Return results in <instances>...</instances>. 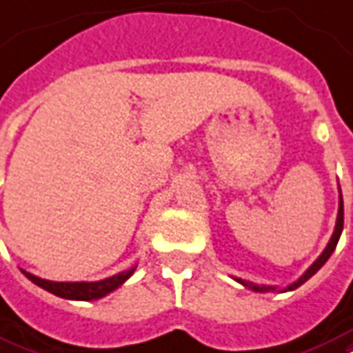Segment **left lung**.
Returning <instances> with one entry per match:
<instances>
[{
	"label": "left lung",
	"mask_w": 353,
	"mask_h": 353,
	"mask_svg": "<svg viewBox=\"0 0 353 353\" xmlns=\"http://www.w3.org/2000/svg\"><path fill=\"white\" fill-rule=\"evenodd\" d=\"M343 224H344V205H343V194H341V187H339V211H337V222H335V230H333V235L332 239H330V242H327V246L324 248V252L316 257V261H314L313 265L309 266L307 270L300 276V278L296 279V281H292L290 285H287V287H283V289H279V287H274V285H257V283H252V281H246V279H241V278H235L239 283L242 285V287H246V289L254 290V292H287V290H294L298 289L300 285H303L305 281H307L311 276H314V274L319 272L320 268L324 266V263H326L327 259H330V255L333 254V250H335V246H337L339 239H341V233H343Z\"/></svg>",
	"instance_id": "1"
}]
</instances>
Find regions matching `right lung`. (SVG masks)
Instances as JSON below:
<instances>
[{
  "mask_svg": "<svg viewBox=\"0 0 353 353\" xmlns=\"http://www.w3.org/2000/svg\"><path fill=\"white\" fill-rule=\"evenodd\" d=\"M134 268H129V270H123V272H118L117 276H111V278L99 279V281H50V279L39 278L31 272H26L21 270V274L26 276L27 279H31L34 285H39L44 290L51 292V294L59 296V298H64V300H79V302H90V300H99L103 296L111 294L112 290H117L118 287H122L125 281H128L131 276H133Z\"/></svg>",
  "mask_w": 353,
  "mask_h": 353,
  "instance_id": "right-lung-1",
  "label": "right lung"
}]
</instances>
